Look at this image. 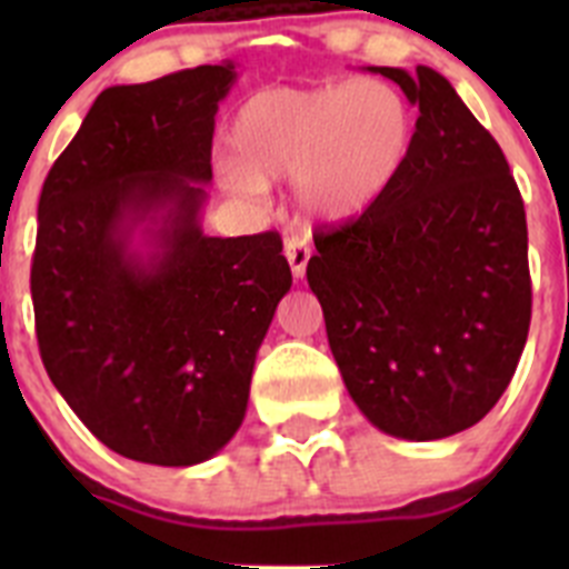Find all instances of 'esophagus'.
<instances>
[{
    "mask_svg": "<svg viewBox=\"0 0 569 569\" xmlns=\"http://www.w3.org/2000/svg\"><path fill=\"white\" fill-rule=\"evenodd\" d=\"M284 256H288L290 270H293L296 279H301V276H305V270H308V261H310V256H313V248H310L308 239H301V236H290V239L284 241Z\"/></svg>",
    "mask_w": 569,
    "mask_h": 569,
    "instance_id": "34e87169",
    "label": "esophagus"
}]
</instances>
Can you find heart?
<instances>
[{
  "mask_svg": "<svg viewBox=\"0 0 569 569\" xmlns=\"http://www.w3.org/2000/svg\"><path fill=\"white\" fill-rule=\"evenodd\" d=\"M413 136V104L387 82L264 88L236 110V164H224L222 179L250 202L268 193V182L293 179L305 213L347 222L393 188Z\"/></svg>",
  "mask_w": 569,
  "mask_h": 569,
  "instance_id": "1",
  "label": "heart"
}]
</instances>
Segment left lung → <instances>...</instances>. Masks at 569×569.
Instances as JSON below:
<instances>
[{"label": "left lung", "mask_w": 569, "mask_h": 569, "mask_svg": "<svg viewBox=\"0 0 569 569\" xmlns=\"http://www.w3.org/2000/svg\"><path fill=\"white\" fill-rule=\"evenodd\" d=\"M367 70L419 108L413 148L376 208L313 236L308 284L367 421L447 439L490 413L525 350V202L499 142L441 73Z\"/></svg>", "instance_id": "8db88e82"}]
</instances>
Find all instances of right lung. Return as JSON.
Listing matches in <instances>:
<instances>
[{"label": "right lung", "mask_w": 569, "mask_h": 569, "mask_svg": "<svg viewBox=\"0 0 569 569\" xmlns=\"http://www.w3.org/2000/svg\"><path fill=\"white\" fill-rule=\"evenodd\" d=\"M236 64L102 90L39 196L30 296L44 370L124 459H213L248 410L256 353L293 284L276 230L202 216Z\"/></svg>", "instance_id": "right-lung-1"}]
</instances>
